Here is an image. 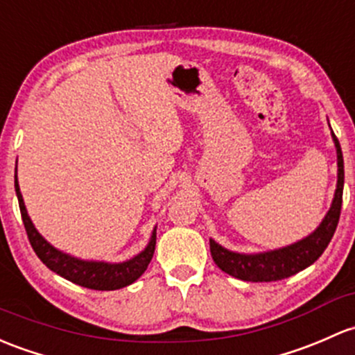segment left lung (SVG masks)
I'll list each match as a JSON object with an SVG mask.
<instances>
[{
    "instance_id": "left-lung-1",
    "label": "left lung",
    "mask_w": 355,
    "mask_h": 355,
    "mask_svg": "<svg viewBox=\"0 0 355 355\" xmlns=\"http://www.w3.org/2000/svg\"><path fill=\"white\" fill-rule=\"evenodd\" d=\"M331 137H334L335 148H337V189H335L331 206L320 226L296 243L262 253L231 252L225 246L216 243L214 240H209L212 260L223 272L241 279V281L272 282L304 270L306 267L315 263L322 257L337 230L338 219H340L342 193H344V156H342L340 143L334 130H331Z\"/></svg>"
}]
</instances>
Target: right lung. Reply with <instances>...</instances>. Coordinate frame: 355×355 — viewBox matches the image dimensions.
I'll return each instance as SVG.
<instances>
[{
    "label": "right lung",
    "instance_id": "1",
    "mask_svg": "<svg viewBox=\"0 0 355 355\" xmlns=\"http://www.w3.org/2000/svg\"><path fill=\"white\" fill-rule=\"evenodd\" d=\"M15 192L18 197V206H20L21 219H24L25 231L33 252L37 253L40 260L55 272L61 277L68 279L78 286L88 287L95 291H115L132 284L134 281L141 277L146 270L149 262L153 259L156 245V227L153 230L151 238L146 248L130 260L121 263H109V262H93V260H81L76 257H71L61 250L54 248L39 231L33 226L32 219L27 214L24 197H21L20 187H18L17 175H15Z\"/></svg>",
    "mask_w": 355,
    "mask_h": 355
}]
</instances>
